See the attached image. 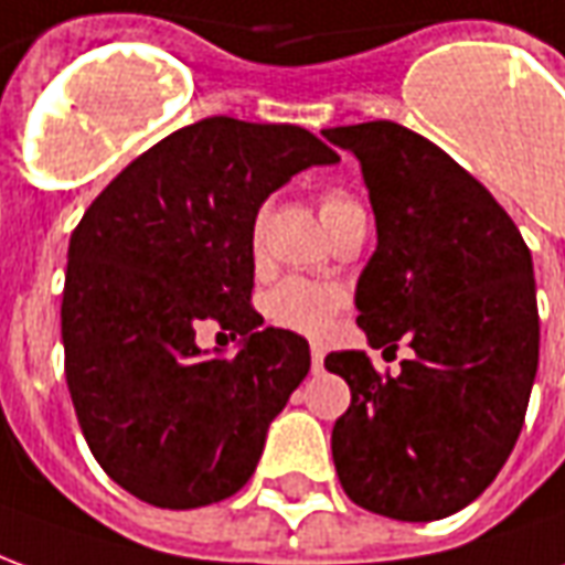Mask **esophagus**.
<instances>
[{
    "label": "esophagus",
    "mask_w": 565,
    "mask_h": 565,
    "mask_svg": "<svg viewBox=\"0 0 565 565\" xmlns=\"http://www.w3.org/2000/svg\"><path fill=\"white\" fill-rule=\"evenodd\" d=\"M323 356H327V351H323L320 344H315V348H311V369H315V372L323 369Z\"/></svg>",
    "instance_id": "1"
}]
</instances>
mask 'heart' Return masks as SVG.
<instances>
[{
  "label": "heart",
  "instance_id": "b5f03b06",
  "mask_svg": "<svg viewBox=\"0 0 565 565\" xmlns=\"http://www.w3.org/2000/svg\"><path fill=\"white\" fill-rule=\"evenodd\" d=\"M348 205H356L354 199L348 193H330L323 199V217H330L335 211L348 209ZM263 214L254 223V247L259 250V242H263ZM344 294L332 284H318V281H302V278H287L278 287H271L266 299H263V308H266V318L275 320L278 327H287V330L306 332V335H320L327 332V327L332 323V318L342 311Z\"/></svg>",
  "mask_w": 565,
  "mask_h": 565
}]
</instances>
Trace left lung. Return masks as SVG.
Listing matches in <instances>:
<instances>
[{"label": "left lung", "mask_w": 565, "mask_h": 565, "mask_svg": "<svg viewBox=\"0 0 565 565\" xmlns=\"http://www.w3.org/2000/svg\"><path fill=\"white\" fill-rule=\"evenodd\" d=\"M323 136L360 160L375 211L356 323L372 348L408 335L415 351L396 379L363 351L323 360L351 387L335 472L363 509L438 521L484 493L521 436L539 369L533 257L490 190L424 136L391 120Z\"/></svg>", "instance_id": "1"}]
</instances>
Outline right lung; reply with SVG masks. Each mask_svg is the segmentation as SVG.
<instances>
[{
  "label": "right lung",
  "mask_w": 565,
  "mask_h": 565,
  "mask_svg": "<svg viewBox=\"0 0 565 565\" xmlns=\"http://www.w3.org/2000/svg\"><path fill=\"white\" fill-rule=\"evenodd\" d=\"M332 162L294 124L205 117L129 162L75 226L66 384L96 462L141 502L211 505L257 469L311 354L250 306L254 223L296 172ZM209 319L243 335L238 355L198 348Z\"/></svg>",
  "instance_id": "right-lung-1"
}]
</instances>
